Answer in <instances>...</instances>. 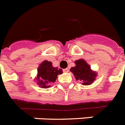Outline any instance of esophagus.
Masks as SVG:
<instances>
[{"label": "esophagus", "instance_id": "34e87169", "mask_svg": "<svg viewBox=\"0 0 125 125\" xmlns=\"http://www.w3.org/2000/svg\"><path fill=\"white\" fill-rule=\"evenodd\" d=\"M63 72L65 73H68L69 72V69L68 68H65L63 70Z\"/></svg>", "mask_w": 125, "mask_h": 125}]
</instances>
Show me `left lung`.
<instances>
[{"label": "left lung", "mask_w": 125, "mask_h": 125, "mask_svg": "<svg viewBox=\"0 0 125 125\" xmlns=\"http://www.w3.org/2000/svg\"><path fill=\"white\" fill-rule=\"evenodd\" d=\"M75 66L72 67L70 71L73 73L77 81H82L83 85H89L94 83L97 73L91 70L90 66L84 59H79L75 61Z\"/></svg>", "instance_id": "obj_1"}]
</instances>
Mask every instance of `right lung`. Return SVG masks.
<instances>
[{
	"label": "right lung",
	"instance_id": "add662e5",
	"mask_svg": "<svg viewBox=\"0 0 125 125\" xmlns=\"http://www.w3.org/2000/svg\"><path fill=\"white\" fill-rule=\"evenodd\" d=\"M62 73V69L53 67L50 61H44L38 68L36 81L41 88H50L56 81L58 75Z\"/></svg>",
	"mask_w": 125,
	"mask_h": 125
}]
</instances>
